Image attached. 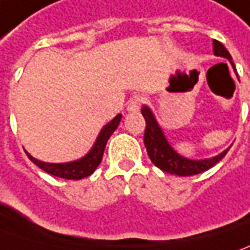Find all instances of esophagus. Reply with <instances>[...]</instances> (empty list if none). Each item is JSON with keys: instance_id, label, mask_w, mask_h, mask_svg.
I'll list each match as a JSON object with an SVG mask.
<instances>
[{"instance_id": "34e87169", "label": "esophagus", "mask_w": 250, "mask_h": 250, "mask_svg": "<svg viewBox=\"0 0 250 250\" xmlns=\"http://www.w3.org/2000/svg\"><path fill=\"white\" fill-rule=\"evenodd\" d=\"M144 103V97L135 96L130 100V103L127 105V111L128 112H138L141 109V105Z\"/></svg>"}]
</instances>
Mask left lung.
Returning <instances> with one entry per match:
<instances>
[{"mask_svg": "<svg viewBox=\"0 0 250 250\" xmlns=\"http://www.w3.org/2000/svg\"><path fill=\"white\" fill-rule=\"evenodd\" d=\"M213 54L219 56V57H225L230 61V64L234 68V72L237 74L234 62L230 53L219 41L213 40ZM142 116L146 120V128H145V134H144V142L146 146L147 154L150 157V160L156 167H159L161 171H166L168 174L179 175V176H190V175L201 174L204 171L209 169L213 167L216 163L222 160L229 152L230 147H227L222 153L216 154L209 159H204V160H193V159H188L182 154H179L175 150L172 145L168 142L166 134L163 131L160 125L157 123V120L154 118L152 109L144 105L142 106Z\"/></svg>", "mask_w": 250, "mask_h": 250, "instance_id": "left-lung-1", "label": "left lung"}]
</instances>
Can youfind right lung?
Returning <instances> with one entry per match:
<instances>
[{
  "label": "right lung",
  "mask_w": 250,
  "mask_h": 250,
  "mask_svg": "<svg viewBox=\"0 0 250 250\" xmlns=\"http://www.w3.org/2000/svg\"><path fill=\"white\" fill-rule=\"evenodd\" d=\"M120 120H122V115H118L112 119L108 125H104L97 137L94 145L91 146L87 153L78 160L68 161V163H45V161H41L32 157L28 152H25V153L34 164H37L41 169H43L47 174L64 178V179H75V181L83 179V178L93 174L96 171V168L100 166V163L103 160L105 145L113 131L118 128Z\"/></svg>",
  "instance_id": "obj_1"
}]
</instances>
